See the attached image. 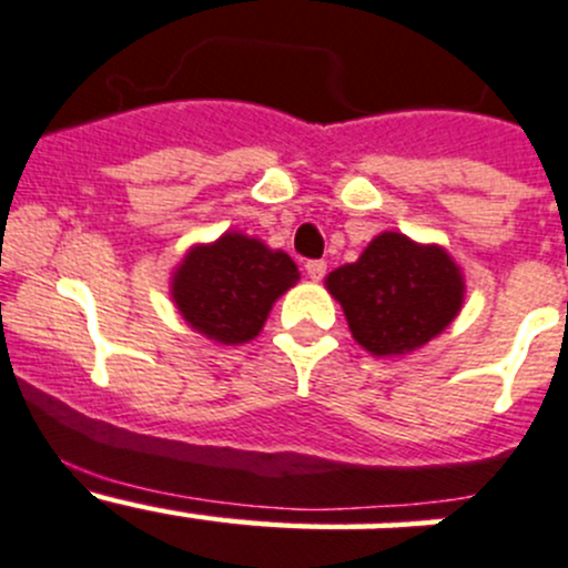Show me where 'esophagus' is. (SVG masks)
Returning <instances> with one entry per match:
<instances>
[{
	"label": "esophagus",
	"mask_w": 568,
	"mask_h": 568,
	"mask_svg": "<svg viewBox=\"0 0 568 568\" xmlns=\"http://www.w3.org/2000/svg\"><path fill=\"white\" fill-rule=\"evenodd\" d=\"M325 271H328V265H325L323 260H308L306 262V276L312 278V282H320V278L325 276Z\"/></svg>",
	"instance_id": "esophagus-1"
}]
</instances>
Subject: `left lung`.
Segmentation results:
<instances>
[{
    "mask_svg": "<svg viewBox=\"0 0 568 568\" xmlns=\"http://www.w3.org/2000/svg\"><path fill=\"white\" fill-rule=\"evenodd\" d=\"M345 308L353 339L375 356L412 353L453 323L464 301V278L447 251L386 232L358 262L325 278Z\"/></svg>",
    "mask_w": 568,
    "mask_h": 568,
    "instance_id": "obj_1",
    "label": "left lung"
}]
</instances>
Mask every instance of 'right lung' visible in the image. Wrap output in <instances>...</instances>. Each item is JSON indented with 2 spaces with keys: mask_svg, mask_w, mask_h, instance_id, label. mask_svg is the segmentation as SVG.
<instances>
[{
  "mask_svg": "<svg viewBox=\"0 0 568 568\" xmlns=\"http://www.w3.org/2000/svg\"><path fill=\"white\" fill-rule=\"evenodd\" d=\"M297 282L284 251H271L245 234H223L184 256L173 276V301L182 317L221 345L254 339L278 295Z\"/></svg>",
  "mask_w": 568,
  "mask_h": 568,
  "instance_id": "1",
  "label": "right lung"
}]
</instances>
